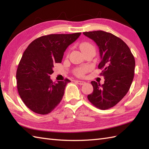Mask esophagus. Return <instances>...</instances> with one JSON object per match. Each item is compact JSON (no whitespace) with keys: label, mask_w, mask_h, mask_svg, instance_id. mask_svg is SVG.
I'll use <instances>...</instances> for the list:
<instances>
[{"label":"esophagus","mask_w":149,"mask_h":149,"mask_svg":"<svg viewBox=\"0 0 149 149\" xmlns=\"http://www.w3.org/2000/svg\"><path fill=\"white\" fill-rule=\"evenodd\" d=\"M75 82H76V83H77V84H80V85H83V84H84L85 83H86L84 81H79V80H77Z\"/></svg>","instance_id":"34e87169"}]
</instances>
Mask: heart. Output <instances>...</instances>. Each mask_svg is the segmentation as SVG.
<instances>
[{
  "instance_id": "1",
  "label": "heart",
  "mask_w": 149,
  "mask_h": 149,
  "mask_svg": "<svg viewBox=\"0 0 149 149\" xmlns=\"http://www.w3.org/2000/svg\"><path fill=\"white\" fill-rule=\"evenodd\" d=\"M93 48V45L88 42H83L81 43L80 45V49L82 52H84L85 50H87ZM89 70V67L88 66H83V67H81L77 68L75 70V74L77 76H83Z\"/></svg>"
}]
</instances>
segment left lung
I'll use <instances>...</instances> for the list:
<instances>
[{
    "mask_svg": "<svg viewBox=\"0 0 149 149\" xmlns=\"http://www.w3.org/2000/svg\"><path fill=\"white\" fill-rule=\"evenodd\" d=\"M93 40L99 49V69L104 77L100 84L91 81L93 92L88 99L100 109L115 106L125 95L134 78V58L130 49L122 40L113 34L102 31L83 33Z\"/></svg>",
    "mask_w": 149,
    "mask_h": 149,
    "instance_id": "1",
    "label": "left lung"
}]
</instances>
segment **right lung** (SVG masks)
Listing matches in <instances>:
<instances>
[{
    "label": "right lung",
    "mask_w": 149,
    "mask_h": 149,
    "mask_svg": "<svg viewBox=\"0 0 149 149\" xmlns=\"http://www.w3.org/2000/svg\"><path fill=\"white\" fill-rule=\"evenodd\" d=\"M81 33L41 36L25 50L18 66L16 78L20 97L33 112L46 115L62 100L68 79L57 83L50 79L55 63H61L67 47Z\"/></svg>",
    "instance_id": "add662e5"
}]
</instances>
